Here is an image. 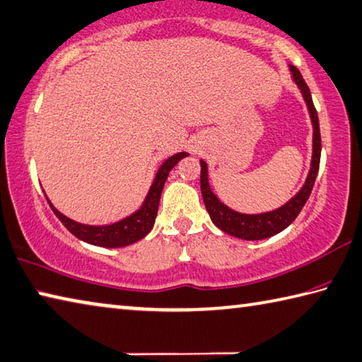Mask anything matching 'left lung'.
Wrapping results in <instances>:
<instances>
[{
	"instance_id": "8db88e82",
	"label": "left lung",
	"mask_w": 362,
	"mask_h": 362,
	"mask_svg": "<svg viewBox=\"0 0 362 362\" xmlns=\"http://www.w3.org/2000/svg\"><path fill=\"white\" fill-rule=\"evenodd\" d=\"M290 71L293 74V80L298 85L299 90L303 93V98L308 104L312 126H313V145H312V162L310 170L301 190L293 197L290 202H287L284 206L277 208L269 213L262 214H243L228 208L223 204L217 195L213 194L208 182V165L204 160H200L202 173H200V187L204 206H206L211 221L217 228H221L225 233H228L235 238H241L245 241H257L264 240V238H271L277 233H281L288 225L296 219L298 214L301 213L303 206L308 202L309 195L312 192L313 182H315L318 168H320V156H322V137H320V124H318V115L315 110V105L312 102L310 90L305 85L301 72H299L295 66L290 64Z\"/></svg>"
}]
</instances>
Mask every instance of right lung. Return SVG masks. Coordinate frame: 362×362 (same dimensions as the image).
I'll use <instances>...</instances> for the list:
<instances>
[{"instance_id":"add662e5","label":"right lung","mask_w":362,"mask_h":362,"mask_svg":"<svg viewBox=\"0 0 362 362\" xmlns=\"http://www.w3.org/2000/svg\"><path fill=\"white\" fill-rule=\"evenodd\" d=\"M186 156L189 154L178 153L163 162L160 168L158 170V173H156V178L151 184V187H149V192L140 209H137L134 214L127 216L126 219H122L119 222H115L110 225L78 223L69 219V217H66L64 214H61L50 203L49 199H47V202H49L54 216H57L58 219L63 222L64 227L69 230L74 236H77L78 240L93 245H100V247H124V245L137 243L151 231L156 222V216H158L163 184H165L168 178L170 170H172L182 158H186Z\"/></svg>"}]
</instances>
